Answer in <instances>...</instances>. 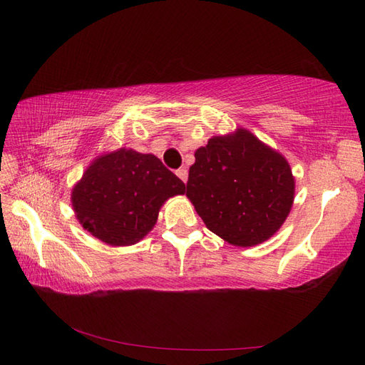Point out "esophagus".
Returning a JSON list of instances; mask_svg holds the SVG:
<instances>
[{"label":"esophagus","mask_w":365,"mask_h":365,"mask_svg":"<svg viewBox=\"0 0 365 365\" xmlns=\"http://www.w3.org/2000/svg\"><path fill=\"white\" fill-rule=\"evenodd\" d=\"M178 177H180V180L182 182H187L188 180V170L185 169V168H180V169H177V173H175Z\"/></svg>","instance_id":"obj_1"}]
</instances>
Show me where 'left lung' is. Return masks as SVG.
<instances>
[{
  "instance_id": "8db88e82",
  "label": "left lung",
  "mask_w": 365,
  "mask_h": 365,
  "mask_svg": "<svg viewBox=\"0 0 365 365\" xmlns=\"http://www.w3.org/2000/svg\"><path fill=\"white\" fill-rule=\"evenodd\" d=\"M187 196L213 234L235 246L265 242L289 215L294 180L289 163L246 130L215 136L195 153Z\"/></svg>"
}]
</instances>
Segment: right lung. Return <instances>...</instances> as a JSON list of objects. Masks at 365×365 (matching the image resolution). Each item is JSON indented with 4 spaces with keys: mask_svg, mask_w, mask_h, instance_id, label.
Listing matches in <instances>:
<instances>
[{
    "mask_svg": "<svg viewBox=\"0 0 365 365\" xmlns=\"http://www.w3.org/2000/svg\"><path fill=\"white\" fill-rule=\"evenodd\" d=\"M185 183L150 153L119 149L97 158L72 192L83 227L113 246L135 245L149 232L166 199Z\"/></svg>",
    "mask_w": 365,
    "mask_h": 365,
    "instance_id": "1",
    "label": "right lung"
}]
</instances>
